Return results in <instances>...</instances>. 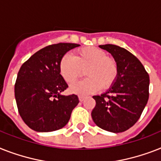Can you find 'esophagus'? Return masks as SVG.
<instances>
[{
    "label": "esophagus",
    "mask_w": 161,
    "mask_h": 161,
    "mask_svg": "<svg viewBox=\"0 0 161 161\" xmlns=\"http://www.w3.org/2000/svg\"><path fill=\"white\" fill-rule=\"evenodd\" d=\"M78 99H79V101H80V102H83V100H84V99H85V97L79 96V97H78Z\"/></svg>",
    "instance_id": "obj_1"
}]
</instances>
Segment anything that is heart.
Here are the masks:
<instances>
[{
	"label": "heart",
	"mask_w": 161,
	"mask_h": 161,
	"mask_svg": "<svg viewBox=\"0 0 161 161\" xmlns=\"http://www.w3.org/2000/svg\"><path fill=\"white\" fill-rule=\"evenodd\" d=\"M87 77L70 86V91L78 95H87L100 88L108 89L115 83L118 75V65L103 49L85 47L75 52V55L64 54L59 62V72L69 83L75 82L83 74Z\"/></svg>",
	"instance_id": "obj_1"
}]
</instances>
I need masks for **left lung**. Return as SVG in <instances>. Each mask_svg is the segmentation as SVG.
Wrapping results in <instances>:
<instances>
[{
  "label": "left lung",
  "instance_id": "left-lung-1",
  "mask_svg": "<svg viewBox=\"0 0 161 161\" xmlns=\"http://www.w3.org/2000/svg\"><path fill=\"white\" fill-rule=\"evenodd\" d=\"M110 53L118 65V75L109 89L93 96L96 106L92 118L98 127L123 132L140 118L149 98L150 78L140 60L126 49L114 44L99 45Z\"/></svg>",
  "mask_w": 161,
  "mask_h": 161
}]
</instances>
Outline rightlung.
I'll list each match as a JSON object with an SVG mask.
<instances>
[{"label":"right lung","instance_id":"add662e5","mask_svg":"<svg viewBox=\"0 0 161 161\" xmlns=\"http://www.w3.org/2000/svg\"><path fill=\"white\" fill-rule=\"evenodd\" d=\"M80 46L59 43L44 47L24 63L17 74L15 97L21 118L39 132L59 130L69 122L78 104L77 95H62L68 87L59 72L60 59Z\"/></svg>","mask_w":161,"mask_h":161}]
</instances>
